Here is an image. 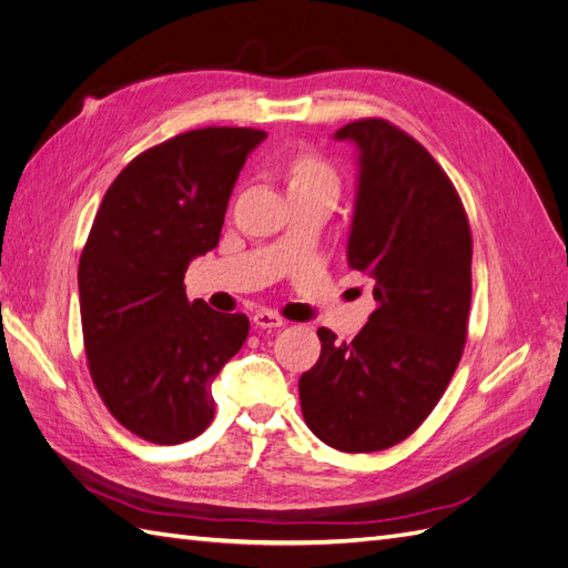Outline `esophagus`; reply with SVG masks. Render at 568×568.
Here are the masks:
<instances>
[{"label":"esophagus","instance_id":"1","mask_svg":"<svg viewBox=\"0 0 568 568\" xmlns=\"http://www.w3.org/2000/svg\"><path fill=\"white\" fill-rule=\"evenodd\" d=\"M253 324L261 326V329H277V326L286 324V320L280 313H274V311H257L253 315Z\"/></svg>","mask_w":568,"mask_h":568}]
</instances>
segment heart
<instances>
[{"label": "heart", "mask_w": 568, "mask_h": 568, "mask_svg": "<svg viewBox=\"0 0 568 568\" xmlns=\"http://www.w3.org/2000/svg\"><path fill=\"white\" fill-rule=\"evenodd\" d=\"M286 175L288 189L336 184V170L315 151H298L296 156L286 163Z\"/></svg>", "instance_id": "obj_1"}]
</instances>
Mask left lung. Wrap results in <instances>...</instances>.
<instances>
[{
    "label": "left lung",
    "mask_w": 568,
    "mask_h": 568,
    "mask_svg": "<svg viewBox=\"0 0 568 568\" xmlns=\"http://www.w3.org/2000/svg\"><path fill=\"white\" fill-rule=\"evenodd\" d=\"M357 146L348 265L374 282L376 311L351 343L320 326L301 382L307 428L341 453L405 440L448 388L467 341L471 230L450 178L382 118L343 125Z\"/></svg>",
    "instance_id": "1"
}]
</instances>
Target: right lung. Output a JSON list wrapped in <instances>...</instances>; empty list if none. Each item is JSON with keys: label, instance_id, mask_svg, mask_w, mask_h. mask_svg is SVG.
<instances>
[{"label": "right lung", "instance_id": "right-lung-1", "mask_svg": "<svg viewBox=\"0 0 568 568\" xmlns=\"http://www.w3.org/2000/svg\"><path fill=\"white\" fill-rule=\"evenodd\" d=\"M253 128H203L130 161L101 201L80 255L84 353L111 415L149 443L178 445L213 422L211 386L248 317L186 298L184 272L220 242Z\"/></svg>", "mask_w": 568, "mask_h": 568}]
</instances>
